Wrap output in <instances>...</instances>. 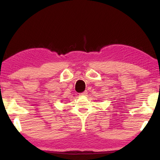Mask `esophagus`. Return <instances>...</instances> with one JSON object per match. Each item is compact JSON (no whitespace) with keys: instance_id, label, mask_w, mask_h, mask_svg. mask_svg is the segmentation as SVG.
Segmentation results:
<instances>
[{"instance_id":"34e87169","label":"esophagus","mask_w":160,"mask_h":160,"mask_svg":"<svg viewBox=\"0 0 160 160\" xmlns=\"http://www.w3.org/2000/svg\"><path fill=\"white\" fill-rule=\"evenodd\" d=\"M87 94H88V91H85V92H83L82 93H80L81 96H86Z\"/></svg>"}]
</instances>
